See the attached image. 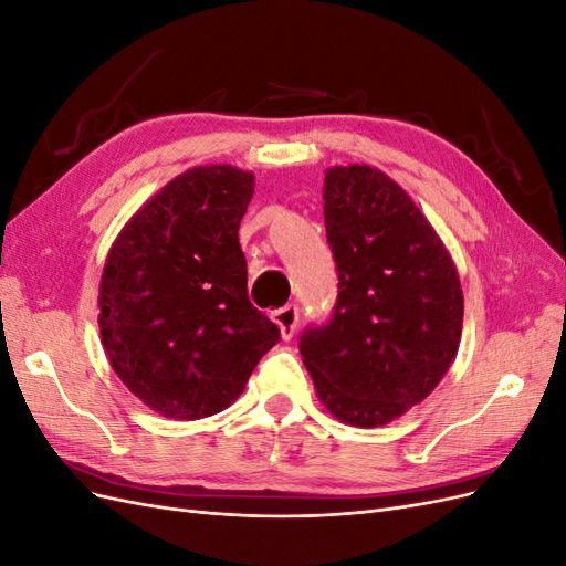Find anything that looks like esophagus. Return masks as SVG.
<instances>
[{
  "mask_svg": "<svg viewBox=\"0 0 566 566\" xmlns=\"http://www.w3.org/2000/svg\"><path fill=\"white\" fill-rule=\"evenodd\" d=\"M271 318L276 321V325L281 328V337H283V339H290V337L295 335L297 321H300L297 304H285V306H281V310H276V312L271 314Z\"/></svg>",
  "mask_w": 566,
  "mask_h": 566,
  "instance_id": "34e87169",
  "label": "esophagus"
}]
</instances>
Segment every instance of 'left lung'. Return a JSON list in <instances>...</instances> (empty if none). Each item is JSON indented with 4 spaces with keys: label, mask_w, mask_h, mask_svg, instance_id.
I'll return each mask as SVG.
<instances>
[{
    "label": "left lung",
    "mask_w": 566,
    "mask_h": 566,
    "mask_svg": "<svg viewBox=\"0 0 566 566\" xmlns=\"http://www.w3.org/2000/svg\"><path fill=\"white\" fill-rule=\"evenodd\" d=\"M323 219L337 302L328 323L302 333L300 354L321 403L368 430L430 397L451 368L460 279L418 205L370 165L325 172Z\"/></svg>",
    "instance_id": "obj_1"
}]
</instances>
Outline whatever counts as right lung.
<instances>
[{
  "mask_svg": "<svg viewBox=\"0 0 566 566\" xmlns=\"http://www.w3.org/2000/svg\"><path fill=\"white\" fill-rule=\"evenodd\" d=\"M254 175L205 165L163 186L117 233L98 287L101 345L156 413L200 420L229 408L281 339L248 300L238 229Z\"/></svg>",
  "mask_w": 566,
  "mask_h": 566,
  "instance_id": "1",
  "label": "right lung"
}]
</instances>
